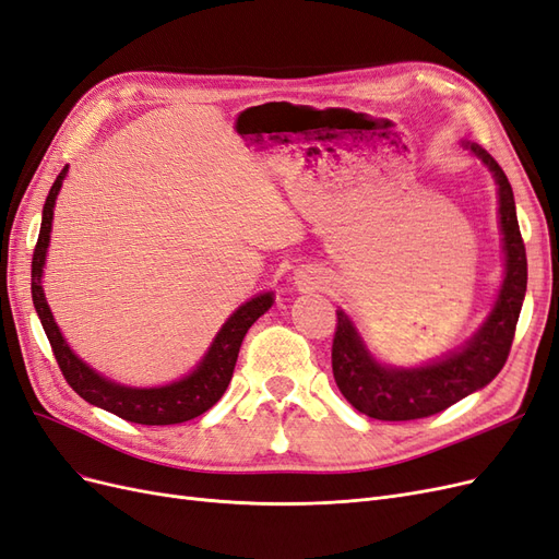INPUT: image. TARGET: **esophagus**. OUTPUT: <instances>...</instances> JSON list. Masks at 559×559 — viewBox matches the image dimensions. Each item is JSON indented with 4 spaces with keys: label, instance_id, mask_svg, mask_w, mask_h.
<instances>
[{
    "label": "esophagus",
    "instance_id": "34e87169",
    "mask_svg": "<svg viewBox=\"0 0 559 559\" xmlns=\"http://www.w3.org/2000/svg\"><path fill=\"white\" fill-rule=\"evenodd\" d=\"M324 282H326L324 273H321V270H317V267H300L296 273V284H298V289H302V292L319 289V286Z\"/></svg>",
    "mask_w": 559,
    "mask_h": 559
}]
</instances>
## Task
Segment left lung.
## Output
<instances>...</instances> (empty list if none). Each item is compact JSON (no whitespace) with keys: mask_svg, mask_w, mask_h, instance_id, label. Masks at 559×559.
Returning <instances> with one entry per match:
<instances>
[{"mask_svg":"<svg viewBox=\"0 0 559 559\" xmlns=\"http://www.w3.org/2000/svg\"><path fill=\"white\" fill-rule=\"evenodd\" d=\"M462 144L489 167L499 186V226L506 253V275L499 298L485 324L462 349L415 368L376 361L349 317L337 310L331 349L333 378L354 408L373 419L408 421L441 413L492 382L509 359L524 292H527V253H524L509 177L483 146L473 142Z\"/></svg>","mask_w":559,"mask_h":559,"instance_id":"8db88e82","label":"left lung"}]
</instances>
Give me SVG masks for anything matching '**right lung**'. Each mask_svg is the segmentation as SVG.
Wrapping results in <instances>:
<instances>
[{
    "label": "right lung",
    "mask_w": 559,
    "mask_h": 559,
    "mask_svg": "<svg viewBox=\"0 0 559 559\" xmlns=\"http://www.w3.org/2000/svg\"><path fill=\"white\" fill-rule=\"evenodd\" d=\"M67 177V165L62 173L53 181L46 198L44 214H41V230L39 240L32 253V300H35V310L41 319V326L46 331V337L50 343V349L56 354V361L62 370V376L74 392L86 399L88 403L97 405V408L109 411L118 417H123L134 425H146V427H163V425H181V421H189L202 413H207L212 405L224 396L226 386L233 378L235 361H238V352L245 341L249 326L257 321L267 308L273 306V294H259L245 306L235 310L222 331L216 333L214 343L210 345L205 357L191 370L189 376L165 384V386H151V389H138V386H126L103 378L95 370L83 364L76 354L64 343V337L56 324L53 312H50L41 275H44V263H46V249L50 240V224H53V207L56 198L60 193L62 179Z\"/></svg>",
    "instance_id": "obj_1"
}]
</instances>
